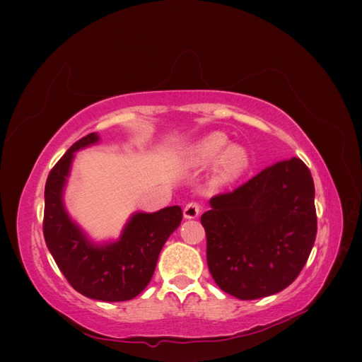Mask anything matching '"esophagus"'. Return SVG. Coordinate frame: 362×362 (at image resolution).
I'll return each mask as SVG.
<instances>
[{
    "label": "esophagus",
    "mask_w": 362,
    "mask_h": 362,
    "mask_svg": "<svg viewBox=\"0 0 362 362\" xmlns=\"http://www.w3.org/2000/svg\"><path fill=\"white\" fill-rule=\"evenodd\" d=\"M201 210H202V206L199 202H188L185 210H183V216H185L187 219H194L199 216Z\"/></svg>",
    "instance_id": "esophagus-1"
}]
</instances>
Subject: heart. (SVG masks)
I'll return each instance as SVG.
<instances>
[{"label":"heart","instance_id":"b5f03b06","mask_svg":"<svg viewBox=\"0 0 362 362\" xmlns=\"http://www.w3.org/2000/svg\"><path fill=\"white\" fill-rule=\"evenodd\" d=\"M196 165H211L221 160V177L224 180H235L249 166V153L241 146H230L227 135L216 132L199 143L191 153Z\"/></svg>","mask_w":362,"mask_h":362}]
</instances>
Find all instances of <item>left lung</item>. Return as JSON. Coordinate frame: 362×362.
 Returning <instances> with one entry per match:
<instances>
[{"instance_id": "left-lung-1", "label": "left lung", "mask_w": 362, "mask_h": 362, "mask_svg": "<svg viewBox=\"0 0 362 362\" xmlns=\"http://www.w3.org/2000/svg\"><path fill=\"white\" fill-rule=\"evenodd\" d=\"M201 218L206 263L218 286L241 300L288 288L316 241L314 182L300 158L266 168L210 199Z\"/></svg>"}]
</instances>
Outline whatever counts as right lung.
Returning a JSON list of instances; mask_svg holds the SVG:
<instances>
[{
    "label": "right lung",
    "instance_id": "obj_1",
    "mask_svg": "<svg viewBox=\"0 0 362 362\" xmlns=\"http://www.w3.org/2000/svg\"><path fill=\"white\" fill-rule=\"evenodd\" d=\"M88 134L68 149L45 185L43 236L60 272L82 296L103 302H124L148 286L160 250L183 218L179 205L157 213H136L119 241L104 247L90 244L64 210L62 189L74 152L98 141Z\"/></svg>",
    "mask_w": 362,
    "mask_h": 362
}]
</instances>
